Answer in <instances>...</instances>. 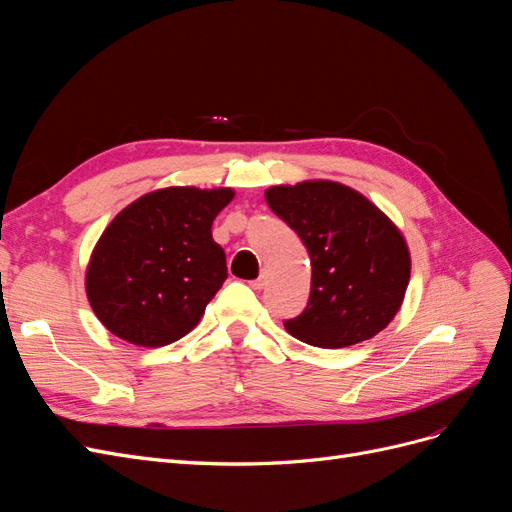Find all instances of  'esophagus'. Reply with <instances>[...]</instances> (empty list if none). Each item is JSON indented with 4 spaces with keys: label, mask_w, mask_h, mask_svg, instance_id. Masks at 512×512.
<instances>
[{
    "label": "esophagus",
    "mask_w": 512,
    "mask_h": 512,
    "mask_svg": "<svg viewBox=\"0 0 512 512\" xmlns=\"http://www.w3.org/2000/svg\"><path fill=\"white\" fill-rule=\"evenodd\" d=\"M250 286H252L254 290H262V288H265V286H267V277H265V275H260V277H258V280L250 282Z\"/></svg>",
    "instance_id": "34e87169"
}]
</instances>
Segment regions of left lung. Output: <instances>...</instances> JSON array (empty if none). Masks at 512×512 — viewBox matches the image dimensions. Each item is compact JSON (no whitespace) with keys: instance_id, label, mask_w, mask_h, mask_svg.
I'll use <instances>...</instances> for the list:
<instances>
[{"instance_id":"1","label":"left lung","mask_w":512,"mask_h":512,"mask_svg":"<svg viewBox=\"0 0 512 512\" xmlns=\"http://www.w3.org/2000/svg\"><path fill=\"white\" fill-rule=\"evenodd\" d=\"M265 198L312 260L307 307L284 322L286 331L309 346L346 348L389 327L412 269L404 232L389 215L329 179L273 185Z\"/></svg>"}]
</instances>
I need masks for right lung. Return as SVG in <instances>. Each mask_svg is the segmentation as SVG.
I'll return each mask as SVG.
<instances>
[{
  "label": "right lung",
  "mask_w": 512,
  "mask_h": 512,
  "mask_svg": "<svg viewBox=\"0 0 512 512\" xmlns=\"http://www.w3.org/2000/svg\"><path fill=\"white\" fill-rule=\"evenodd\" d=\"M232 198V188L173 185L115 215L85 269L89 305L108 331L160 348L196 327L228 275L211 226Z\"/></svg>",
  "instance_id": "add662e5"
}]
</instances>
